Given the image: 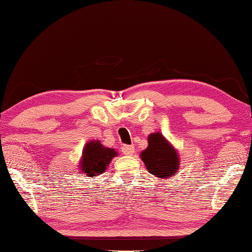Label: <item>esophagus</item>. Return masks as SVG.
I'll list each match as a JSON object with an SVG mask.
<instances>
[{
    "mask_svg": "<svg viewBox=\"0 0 252 252\" xmlns=\"http://www.w3.org/2000/svg\"><path fill=\"white\" fill-rule=\"evenodd\" d=\"M122 152L125 155H132L134 153V146L133 145H125L122 146Z\"/></svg>",
    "mask_w": 252,
    "mask_h": 252,
    "instance_id": "esophagus-1",
    "label": "esophagus"
}]
</instances>
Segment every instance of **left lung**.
<instances>
[{
  "label": "left lung",
  "mask_w": 252,
  "mask_h": 252,
  "mask_svg": "<svg viewBox=\"0 0 252 252\" xmlns=\"http://www.w3.org/2000/svg\"><path fill=\"white\" fill-rule=\"evenodd\" d=\"M148 141V148L141 153V158L148 171L161 180L176 175L180 168V158L176 150L159 132L150 134Z\"/></svg>",
  "instance_id": "1"
}]
</instances>
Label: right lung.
<instances>
[{"instance_id":"obj_1","label":"right lung","mask_w":252,"mask_h":252,"mask_svg":"<svg viewBox=\"0 0 252 252\" xmlns=\"http://www.w3.org/2000/svg\"><path fill=\"white\" fill-rule=\"evenodd\" d=\"M118 153L114 149L104 148L100 141H90L85 145L79 166L80 172L89 177H95L107 170L111 159Z\"/></svg>"}]
</instances>
